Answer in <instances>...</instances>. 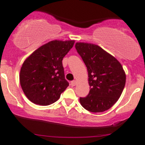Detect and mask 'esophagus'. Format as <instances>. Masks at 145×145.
<instances>
[{"instance_id":"1","label":"esophagus","mask_w":145,"mask_h":145,"mask_svg":"<svg viewBox=\"0 0 145 145\" xmlns=\"http://www.w3.org/2000/svg\"><path fill=\"white\" fill-rule=\"evenodd\" d=\"M76 81H71V83H70V85H71V86H76Z\"/></svg>"}]
</instances>
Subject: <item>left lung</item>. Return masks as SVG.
<instances>
[{
    "instance_id": "1",
    "label": "left lung",
    "mask_w": 145,
    "mask_h": 145,
    "mask_svg": "<svg viewBox=\"0 0 145 145\" xmlns=\"http://www.w3.org/2000/svg\"><path fill=\"white\" fill-rule=\"evenodd\" d=\"M75 47L87 67L90 88L86 97H80V103L94 113L108 110L117 102L125 87L126 76L122 65L97 45L76 43Z\"/></svg>"
}]
</instances>
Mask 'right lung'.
I'll use <instances>...</instances> for the list:
<instances>
[{"label":"right lung","instance_id":"right-lung-1","mask_svg":"<svg viewBox=\"0 0 145 145\" xmlns=\"http://www.w3.org/2000/svg\"><path fill=\"white\" fill-rule=\"evenodd\" d=\"M74 40H52L35 50L22 64L20 74L25 95L36 105H51L69 86L64 78L62 59Z\"/></svg>","mask_w":145,"mask_h":145}]
</instances>
